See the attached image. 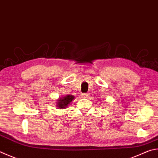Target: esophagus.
<instances>
[{
  "label": "esophagus",
  "instance_id": "1",
  "mask_svg": "<svg viewBox=\"0 0 158 158\" xmlns=\"http://www.w3.org/2000/svg\"><path fill=\"white\" fill-rule=\"evenodd\" d=\"M88 96V93H84L82 94V97H87Z\"/></svg>",
  "mask_w": 158,
  "mask_h": 158
}]
</instances>
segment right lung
Returning a JSON list of instances; mask_svg holds the SVG:
<instances>
[{
  "label": "right lung",
  "instance_id": "1",
  "mask_svg": "<svg viewBox=\"0 0 158 158\" xmlns=\"http://www.w3.org/2000/svg\"><path fill=\"white\" fill-rule=\"evenodd\" d=\"M74 99V96L73 95H65L64 97H59L56 100V106L59 109H65L70 105L72 101Z\"/></svg>",
  "mask_w": 158,
  "mask_h": 158
}]
</instances>
